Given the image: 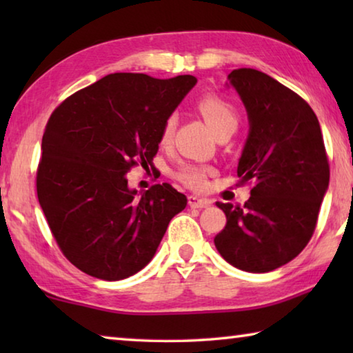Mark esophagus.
<instances>
[{
  "instance_id": "34e87169",
  "label": "esophagus",
  "mask_w": 353,
  "mask_h": 353,
  "mask_svg": "<svg viewBox=\"0 0 353 353\" xmlns=\"http://www.w3.org/2000/svg\"><path fill=\"white\" fill-rule=\"evenodd\" d=\"M212 204L210 199L198 198V196H188V205L191 208H207Z\"/></svg>"
}]
</instances>
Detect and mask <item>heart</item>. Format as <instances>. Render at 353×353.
<instances>
[{
    "label": "heart",
    "instance_id": "1",
    "mask_svg": "<svg viewBox=\"0 0 353 353\" xmlns=\"http://www.w3.org/2000/svg\"><path fill=\"white\" fill-rule=\"evenodd\" d=\"M198 110L210 124L214 134L223 132L227 129H236L238 126V113L234 105L224 98L216 94H205L198 99ZM176 129V115H168L160 126L159 143L162 146L170 145ZM213 174V168L204 163H183L179 166L174 172V177L179 182L190 190L201 191L207 187L208 176Z\"/></svg>",
    "mask_w": 353,
    "mask_h": 353
}]
</instances>
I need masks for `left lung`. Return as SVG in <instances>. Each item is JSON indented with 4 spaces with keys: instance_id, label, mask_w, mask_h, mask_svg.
Returning <instances> with one entry per match:
<instances>
[{
    "instance_id": "obj_1",
    "label": "left lung",
    "mask_w": 353,
    "mask_h": 353,
    "mask_svg": "<svg viewBox=\"0 0 353 353\" xmlns=\"http://www.w3.org/2000/svg\"><path fill=\"white\" fill-rule=\"evenodd\" d=\"M229 79L250 124L236 172L241 185L254 187L244 207L216 202L227 223L214 246L238 270L270 272L312 240L330 166L318 117L305 99L254 68L234 70Z\"/></svg>"
}]
</instances>
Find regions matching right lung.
Listing matches in <instances>:
<instances>
[{
	"mask_svg": "<svg viewBox=\"0 0 353 353\" xmlns=\"http://www.w3.org/2000/svg\"><path fill=\"white\" fill-rule=\"evenodd\" d=\"M196 82L190 74L113 73L51 113L37 196L57 246L77 270L109 282L134 276L187 205L185 194L166 182L137 196L126 172L152 163L163 119Z\"/></svg>",
	"mask_w": 353,
	"mask_h": 353,
	"instance_id": "right-lung-1",
	"label": "right lung"
}]
</instances>
